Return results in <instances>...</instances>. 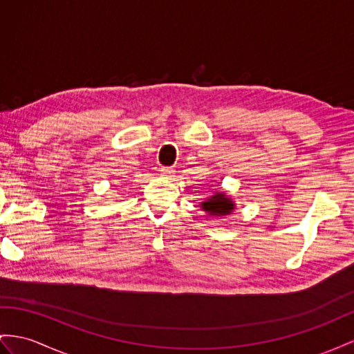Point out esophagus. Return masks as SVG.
Segmentation results:
<instances>
[{"label":"esophagus","mask_w":354,"mask_h":354,"mask_svg":"<svg viewBox=\"0 0 354 354\" xmlns=\"http://www.w3.org/2000/svg\"><path fill=\"white\" fill-rule=\"evenodd\" d=\"M160 171H161V175L165 176V178H170V176H174V174H175L174 167H161Z\"/></svg>","instance_id":"obj_1"}]
</instances>
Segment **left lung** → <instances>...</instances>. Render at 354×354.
<instances>
[{
    "label": "left lung",
    "instance_id": "1",
    "mask_svg": "<svg viewBox=\"0 0 354 354\" xmlns=\"http://www.w3.org/2000/svg\"><path fill=\"white\" fill-rule=\"evenodd\" d=\"M202 207L211 215H229L233 211L234 205L230 198L225 197L223 193H216L215 196L207 198L206 202H203Z\"/></svg>",
    "mask_w": 354,
    "mask_h": 354
}]
</instances>
